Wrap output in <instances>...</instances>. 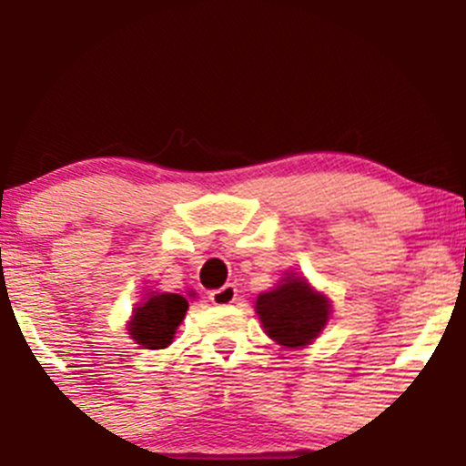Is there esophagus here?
<instances>
[{"mask_svg": "<svg viewBox=\"0 0 466 466\" xmlns=\"http://www.w3.org/2000/svg\"><path fill=\"white\" fill-rule=\"evenodd\" d=\"M237 287L234 285H223L221 289H217V291L210 293V302L217 304V307H228V304L237 302Z\"/></svg>", "mask_w": 466, "mask_h": 466, "instance_id": "1", "label": "esophagus"}]
</instances>
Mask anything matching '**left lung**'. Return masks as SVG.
Here are the masks:
<instances>
[{
  "label": "left lung",
  "instance_id": "1",
  "mask_svg": "<svg viewBox=\"0 0 466 466\" xmlns=\"http://www.w3.org/2000/svg\"><path fill=\"white\" fill-rule=\"evenodd\" d=\"M265 333L285 349H307L329 324L333 304L304 276L287 271L274 289L256 298Z\"/></svg>",
  "mask_w": 466,
  "mask_h": 466
}]
</instances>
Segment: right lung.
Returning <instances> with one entry per match:
<instances>
[{
    "label": "right lung",
    "instance_id": "1",
    "mask_svg": "<svg viewBox=\"0 0 466 466\" xmlns=\"http://www.w3.org/2000/svg\"><path fill=\"white\" fill-rule=\"evenodd\" d=\"M190 298H195V293L179 296V293H159L148 289L147 293H142V300L136 302L127 322L131 339L148 350L168 349L177 333V326L184 322Z\"/></svg>",
    "mask_w": 466,
    "mask_h": 466
}]
</instances>
